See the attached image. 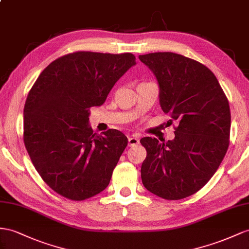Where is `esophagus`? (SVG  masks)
<instances>
[{
    "instance_id": "34e87169",
    "label": "esophagus",
    "mask_w": 249,
    "mask_h": 249,
    "mask_svg": "<svg viewBox=\"0 0 249 249\" xmlns=\"http://www.w3.org/2000/svg\"><path fill=\"white\" fill-rule=\"evenodd\" d=\"M139 143H140V141H139L138 138H135V137H129L128 138V145L130 146V147L137 146Z\"/></svg>"
}]
</instances>
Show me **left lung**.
Returning <instances> with one entry per match:
<instances>
[{"instance_id":"obj_1","label":"left lung","mask_w":249,"mask_h":249,"mask_svg":"<svg viewBox=\"0 0 249 249\" xmlns=\"http://www.w3.org/2000/svg\"><path fill=\"white\" fill-rule=\"evenodd\" d=\"M159 83L160 105L179 125L175 139H141L147 156L141 167L145 188L166 200H181L212 179L229 146L231 109L212 70L174 53L139 55ZM171 121V120H170Z\"/></svg>"}]
</instances>
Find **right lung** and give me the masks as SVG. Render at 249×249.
<instances>
[{
    "label": "right lung",
    "mask_w": 249,
    "mask_h": 249,
    "mask_svg": "<svg viewBox=\"0 0 249 249\" xmlns=\"http://www.w3.org/2000/svg\"><path fill=\"white\" fill-rule=\"evenodd\" d=\"M132 53L76 52L43 70L24 107V144L43 181L73 201L103 191L128 140L89 126V109L104 103L113 85L131 66Z\"/></svg>",
    "instance_id": "obj_1"
}]
</instances>
